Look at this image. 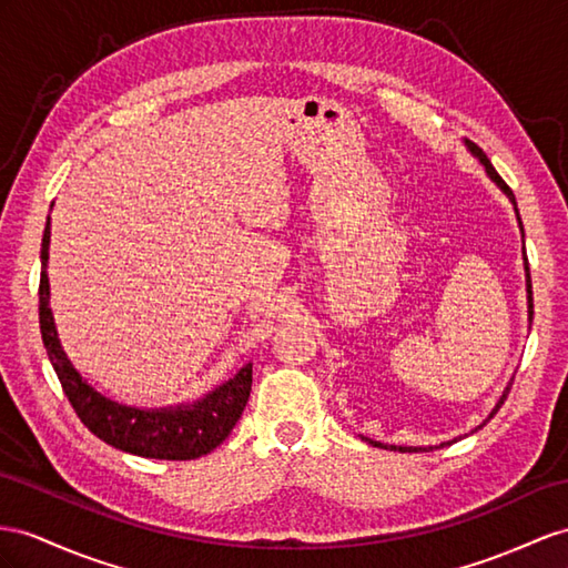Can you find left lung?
<instances>
[{
	"mask_svg": "<svg viewBox=\"0 0 568 568\" xmlns=\"http://www.w3.org/2000/svg\"><path fill=\"white\" fill-rule=\"evenodd\" d=\"M465 145H468V151L475 155V158H479V163H483L485 165V170H487V174H489V180L494 182V184H497L499 189H501V192L508 196V201H511L514 203V209H516V217H518V225H520V232H523V223H520V215H518V206H516V196H514V192H511V186H508L501 178H499V172L497 170H494L491 168V163H489V158L485 155V151L483 149H479V145L477 143H473V141H468V139H465ZM523 250H526V246H523ZM523 261H526V285H528V318H530V322H532V283H530V268H528V256H526V252H523ZM514 384V382H511ZM511 384H508L506 388H504V394H501V398H499V403L497 405H494V410L489 413V417L485 419V423H489V419L494 417V415H497V410L501 408V405H504V400H506V396H508V390H511ZM483 423V425H485ZM483 425H479V427H483ZM372 446H379V448H390V450H403V454H405V450H408V454H410V450H427V448H423V446H386V444H382V442H372V439H367ZM444 446V444H442ZM432 448V446H429Z\"/></svg>",
	"mask_w": 568,
	"mask_h": 568,
	"instance_id": "left-lung-1",
	"label": "left lung"
}]
</instances>
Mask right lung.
Listing matches in <instances>:
<instances>
[{"instance_id": "right-lung-1", "label": "right lung", "mask_w": 568, "mask_h": 568, "mask_svg": "<svg viewBox=\"0 0 568 568\" xmlns=\"http://www.w3.org/2000/svg\"><path fill=\"white\" fill-rule=\"evenodd\" d=\"M48 258H50V217L40 244V333L45 343L48 357L60 379L64 396L71 408L77 410L81 423L89 427L98 439L126 450L141 458L158 460H192L211 454L221 446L250 400L252 390V362L244 365L230 382L213 388L211 394L194 403H182L178 408H132L118 400H110L83 379L71 365V359L62 351L57 338L54 316L50 310V281H48Z\"/></svg>"}]
</instances>
